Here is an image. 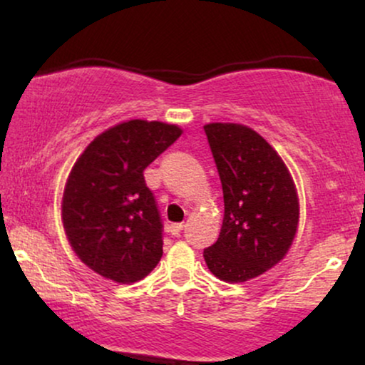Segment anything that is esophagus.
I'll use <instances>...</instances> for the list:
<instances>
[{
  "mask_svg": "<svg viewBox=\"0 0 365 365\" xmlns=\"http://www.w3.org/2000/svg\"><path fill=\"white\" fill-rule=\"evenodd\" d=\"M182 227H184L182 222H174L169 226V232H171L173 236H179V232L182 231Z\"/></svg>",
  "mask_w": 365,
  "mask_h": 365,
  "instance_id": "obj_1",
  "label": "esophagus"
}]
</instances>
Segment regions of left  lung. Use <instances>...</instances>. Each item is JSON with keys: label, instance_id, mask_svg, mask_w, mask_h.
<instances>
[{"label": "left lung", "instance_id": "8db88e82", "mask_svg": "<svg viewBox=\"0 0 365 365\" xmlns=\"http://www.w3.org/2000/svg\"><path fill=\"white\" fill-rule=\"evenodd\" d=\"M204 131L224 194L221 232L204 259L221 281L246 282L291 247L299 222L296 186L281 156L251 128L211 123Z\"/></svg>", "mask_w": 365, "mask_h": 365}]
</instances>
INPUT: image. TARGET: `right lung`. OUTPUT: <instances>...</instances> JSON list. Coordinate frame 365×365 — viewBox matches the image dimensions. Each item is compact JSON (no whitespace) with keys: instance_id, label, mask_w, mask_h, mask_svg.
Instances as JSON below:
<instances>
[{"instance_id":"add662e5","label":"right lung","mask_w":365,"mask_h":365,"mask_svg":"<svg viewBox=\"0 0 365 365\" xmlns=\"http://www.w3.org/2000/svg\"><path fill=\"white\" fill-rule=\"evenodd\" d=\"M182 131L131 119L94 139L69 173L61 216L78 257L119 284L146 277L163 256V221L144 169Z\"/></svg>"}]
</instances>
